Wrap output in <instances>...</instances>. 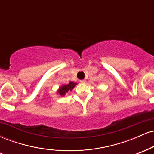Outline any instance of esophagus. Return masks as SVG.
<instances>
[{
	"label": "esophagus",
	"instance_id": "1",
	"mask_svg": "<svg viewBox=\"0 0 154 154\" xmlns=\"http://www.w3.org/2000/svg\"><path fill=\"white\" fill-rule=\"evenodd\" d=\"M79 82H80V83H85V79H80V80H79Z\"/></svg>",
	"mask_w": 154,
	"mask_h": 154
}]
</instances>
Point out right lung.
Masks as SVG:
<instances>
[{"mask_svg":"<svg viewBox=\"0 0 154 154\" xmlns=\"http://www.w3.org/2000/svg\"><path fill=\"white\" fill-rule=\"evenodd\" d=\"M77 85V83L75 82H70L69 83L68 85H63L62 87H61L59 88V95H64L65 93H67L69 91H71L72 89H73L74 88H75V86Z\"/></svg>","mask_w":154,"mask_h":154,"instance_id":"1","label":"right lung"}]
</instances>
